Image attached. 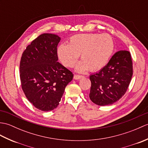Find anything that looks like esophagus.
<instances>
[{
	"label": "esophagus",
	"mask_w": 148,
	"mask_h": 148,
	"mask_svg": "<svg viewBox=\"0 0 148 148\" xmlns=\"http://www.w3.org/2000/svg\"><path fill=\"white\" fill-rule=\"evenodd\" d=\"M84 76H81V75H78V74H75L74 76V79H81V78H83Z\"/></svg>",
	"instance_id": "esophagus-1"
}]
</instances>
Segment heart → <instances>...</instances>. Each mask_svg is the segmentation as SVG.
<instances>
[{
    "instance_id": "heart-1",
    "label": "heart",
    "mask_w": 148,
    "mask_h": 148,
    "mask_svg": "<svg viewBox=\"0 0 148 148\" xmlns=\"http://www.w3.org/2000/svg\"><path fill=\"white\" fill-rule=\"evenodd\" d=\"M114 49V41L108 34H79L72 36L68 45L59 46L57 53L66 67H73L80 55L82 61L77 66V70L83 72L90 69L97 71L108 64Z\"/></svg>"
}]
</instances>
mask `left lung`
I'll return each instance as SVG.
<instances>
[{"instance_id": "left-lung-1", "label": "left lung", "mask_w": 148, "mask_h": 148, "mask_svg": "<svg viewBox=\"0 0 148 148\" xmlns=\"http://www.w3.org/2000/svg\"><path fill=\"white\" fill-rule=\"evenodd\" d=\"M133 64L129 51L116 52L99 72L91 75L90 99L98 106H108L121 99L130 83Z\"/></svg>"}]
</instances>
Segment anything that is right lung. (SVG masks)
<instances>
[{
	"instance_id": "1",
	"label": "right lung",
	"mask_w": 148,
	"mask_h": 148,
	"mask_svg": "<svg viewBox=\"0 0 148 148\" xmlns=\"http://www.w3.org/2000/svg\"><path fill=\"white\" fill-rule=\"evenodd\" d=\"M60 38L42 34L28 45L20 64L21 88L32 104L42 111L57 108L74 74L58 62Z\"/></svg>"
}]
</instances>
